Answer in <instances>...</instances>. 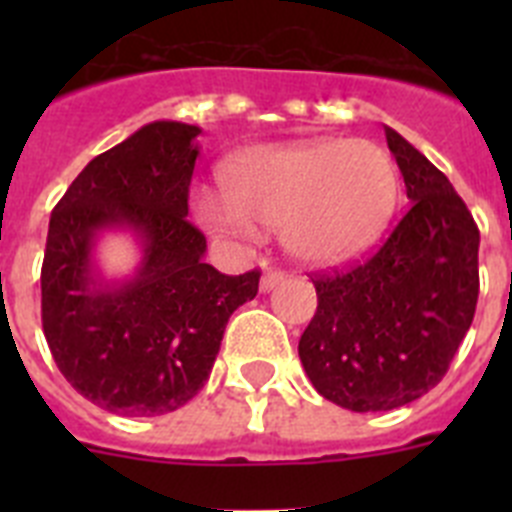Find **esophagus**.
I'll return each mask as SVG.
<instances>
[{"instance_id": "obj_1", "label": "esophagus", "mask_w": 512, "mask_h": 512, "mask_svg": "<svg viewBox=\"0 0 512 512\" xmlns=\"http://www.w3.org/2000/svg\"><path fill=\"white\" fill-rule=\"evenodd\" d=\"M279 282H284V274L277 269H266L264 277H261V292H271Z\"/></svg>"}]
</instances>
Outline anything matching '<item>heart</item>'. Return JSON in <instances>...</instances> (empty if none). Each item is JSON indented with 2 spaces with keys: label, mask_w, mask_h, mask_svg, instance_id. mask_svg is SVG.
I'll use <instances>...</instances> for the list:
<instances>
[{
  "label": "heart",
  "mask_w": 512,
  "mask_h": 512,
  "mask_svg": "<svg viewBox=\"0 0 512 512\" xmlns=\"http://www.w3.org/2000/svg\"><path fill=\"white\" fill-rule=\"evenodd\" d=\"M220 187L223 197H194L207 230L248 238L253 225L279 228L292 259L325 269L379 241L400 200V171L374 140L307 138L235 153Z\"/></svg>",
  "instance_id": "heart-1"
}]
</instances>
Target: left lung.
<instances>
[{
	"label": "left lung",
	"mask_w": 512,
	"mask_h": 512,
	"mask_svg": "<svg viewBox=\"0 0 512 512\" xmlns=\"http://www.w3.org/2000/svg\"><path fill=\"white\" fill-rule=\"evenodd\" d=\"M413 202L372 259L315 279L318 312L300 338L312 387L379 413L433 390L467 336L479 295V230L436 166L384 128Z\"/></svg>",
	"instance_id": "1"
}]
</instances>
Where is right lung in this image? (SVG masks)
I'll return each instance as SVG.
<instances>
[{
  "label": "right lung",
  "instance_id": "add662e5",
  "mask_svg": "<svg viewBox=\"0 0 512 512\" xmlns=\"http://www.w3.org/2000/svg\"><path fill=\"white\" fill-rule=\"evenodd\" d=\"M200 133L148 122L92 158L51 215L45 341L71 387L107 413L148 418L187 405L210 377L228 318L259 292V271L228 277L205 264V235L187 223ZM107 232L134 238L130 275L101 271Z\"/></svg>",
  "mask_w": 512,
  "mask_h": 512
}]
</instances>
